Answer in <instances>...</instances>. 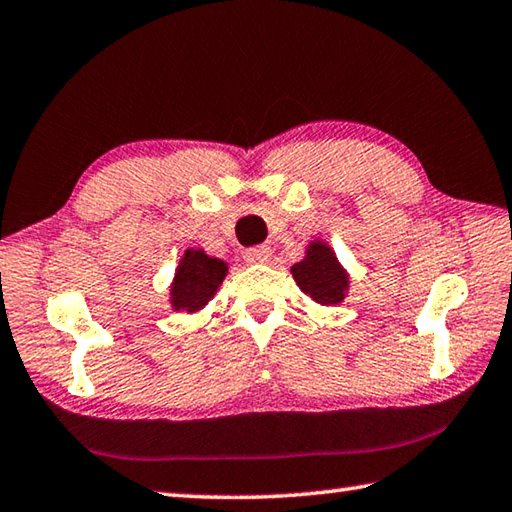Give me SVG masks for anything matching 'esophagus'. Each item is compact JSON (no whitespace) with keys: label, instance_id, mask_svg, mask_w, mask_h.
Here are the masks:
<instances>
[{"label":"esophagus","instance_id":"esophagus-1","mask_svg":"<svg viewBox=\"0 0 512 512\" xmlns=\"http://www.w3.org/2000/svg\"><path fill=\"white\" fill-rule=\"evenodd\" d=\"M271 248L268 246H253V248H246L244 250V259L250 264H266L271 262Z\"/></svg>","mask_w":512,"mask_h":512}]
</instances>
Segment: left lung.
Returning a JSON list of instances; mask_svg holds the SVG:
<instances>
[{"label":"left lung","mask_w":512,"mask_h":512,"mask_svg":"<svg viewBox=\"0 0 512 512\" xmlns=\"http://www.w3.org/2000/svg\"><path fill=\"white\" fill-rule=\"evenodd\" d=\"M291 275L300 291L323 307L341 305L348 296L350 275L323 239L309 241L305 259L291 266Z\"/></svg>","instance_id":"left-lung-1"}]
</instances>
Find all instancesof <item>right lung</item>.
I'll list each match as a JSON object with an SVG mask.
<instances>
[{
	"instance_id": "add662e5",
	"label": "right lung",
	"mask_w": 512,
	"mask_h": 512,
	"mask_svg": "<svg viewBox=\"0 0 512 512\" xmlns=\"http://www.w3.org/2000/svg\"><path fill=\"white\" fill-rule=\"evenodd\" d=\"M225 275H228V264L223 259L210 257L203 248H187L169 287L171 309L187 314L201 311L219 291Z\"/></svg>"
}]
</instances>
